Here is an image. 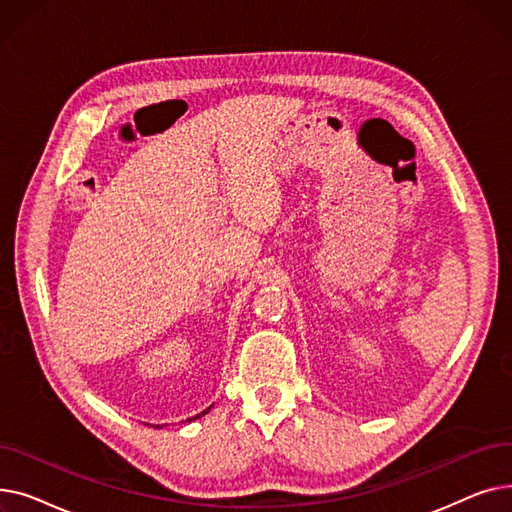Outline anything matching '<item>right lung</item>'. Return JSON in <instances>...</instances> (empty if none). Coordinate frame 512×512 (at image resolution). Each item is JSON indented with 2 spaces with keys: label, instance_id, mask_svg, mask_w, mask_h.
Instances as JSON below:
<instances>
[{
  "label": "right lung",
  "instance_id": "1",
  "mask_svg": "<svg viewBox=\"0 0 512 512\" xmlns=\"http://www.w3.org/2000/svg\"><path fill=\"white\" fill-rule=\"evenodd\" d=\"M209 409H211V407H209ZM209 409H207V411H203V413H199V415H195V417H193V419H199V417H203V415H205V413H209ZM193 419H191V421H193ZM186 421H188V419H186Z\"/></svg>",
  "mask_w": 512,
  "mask_h": 512
}]
</instances>
